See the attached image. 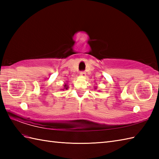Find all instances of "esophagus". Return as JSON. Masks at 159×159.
Wrapping results in <instances>:
<instances>
[{
  "instance_id": "1",
  "label": "esophagus",
  "mask_w": 159,
  "mask_h": 159,
  "mask_svg": "<svg viewBox=\"0 0 159 159\" xmlns=\"http://www.w3.org/2000/svg\"><path fill=\"white\" fill-rule=\"evenodd\" d=\"M80 75L81 76H85L86 73L85 72H84V71H81V72H80Z\"/></svg>"
}]
</instances>
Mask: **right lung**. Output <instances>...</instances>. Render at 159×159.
<instances>
[{"instance_id":"1","label":"right lung","mask_w":159,"mask_h":159,"mask_svg":"<svg viewBox=\"0 0 159 159\" xmlns=\"http://www.w3.org/2000/svg\"><path fill=\"white\" fill-rule=\"evenodd\" d=\"M67 88H68V87H67V84H65V85H64V88H63V90H64V89H67Z\"/></svg>"}]
</instances>
